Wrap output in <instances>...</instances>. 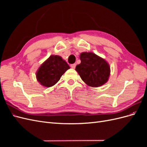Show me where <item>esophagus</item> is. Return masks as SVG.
Instances as JSON below:
<instances>
[{
	"instance_id": "obj_1",
	"label": "esophagus",
	"mask_w": 147,
	"mask_h": 147,
	"mask_svg": "<svg viewBox=\"0 0 147 147\" xmlns=\"http://www.w3.org/2000/svg\"><path fill=\"white\" fill-rule=\"evenodd\" d=\"M70 67H72V69H75V67H76V64H71Z\"/></svg>"
}]
</instances>
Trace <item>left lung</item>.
I'll return each mask as SVG.
<instances>
[{"label":"left lung","instance_id":"8db88e82","mask_svg":"<svg viewBox=\"0 0 147 147\" xmlns=\"http://www.w3.org/2000/svg\"><path fill=\"white\" fill-rule=\"evenodd\" d=\"M81 63L75 70L88 86L99 87L108 82L110 67L107 61L92 52H83L80 55Z\"/></svg>","mask_w":147,"mask_h":147}]
</instances>
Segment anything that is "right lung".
I'll list each match as a JSON object with an SVG mask.
<instances>
[{
    "label": "right lung",
    "instance_id": "add662e5",
    "mask_svg": "<svg viewBox=\"0 0 147 147\" xmlns=\"http://www.w3.org/2000/svg\"><path fill=\"white\" fill-rule=\"evenodd\" d=\"M69 69V65L61 56L51 55L38 67L35 74L37 80L44 87H51Z\"/></svg>",
    "mask_w": 147,
    "mask_h": 147
}]
</instances>
